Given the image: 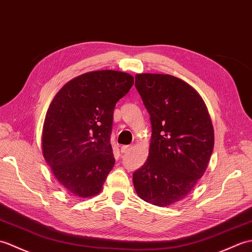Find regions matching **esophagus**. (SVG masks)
Here are the masks:
<instances>
[{"mask_svg":"<svg viewBox=\"0 0 252 252\" xmlns=\"http://www.w3.org/2000/svg\"><path fill=\"white\" fill-rule=\"evenodd\" d=\"M130 150H131V145H123V147L121 148L122 153H127V152H129Z\"/></svg>","mask_w":252,"mask_h":252,"instance_id":"esophagus-1","label":"esophagus"}]
</instances>
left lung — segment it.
<instances>
[{"instance_id":"obj_1","label":"left lung","mask_w":252,"mask_h":252,"mask_svg":"<svg viewBox=\"0 0 252 252\" xmlns=\"http://www.w3.org/2000/svg\"><path fill=\"white\" fill-rule=\"evenodd\" d=\"M152 125L144 165L132 182L144 202L167 207L184 198L204 175L215 133L206 104L188 83L169 74L136 75Z\"/></svg>"}]
</instances>
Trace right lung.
I'll return each mask as SVG.
<instances>
[{"label":"right lung","mask_w":252,"mask_h":252,"mask_svg":"<svg viewBox=\"0 0 252 252\" xmlns=\"http://www.w3.org/2000/svg\"><path fill=\"white\" fill-rule=\"evenodd\" d=\"M132 85L125 72L94 71L71 80L54 97L43 125V156L68 193L86 198L101 191L115 164L113 111Z\"/></svg>","instance_id":"right-lung-1"}]
</instances>
